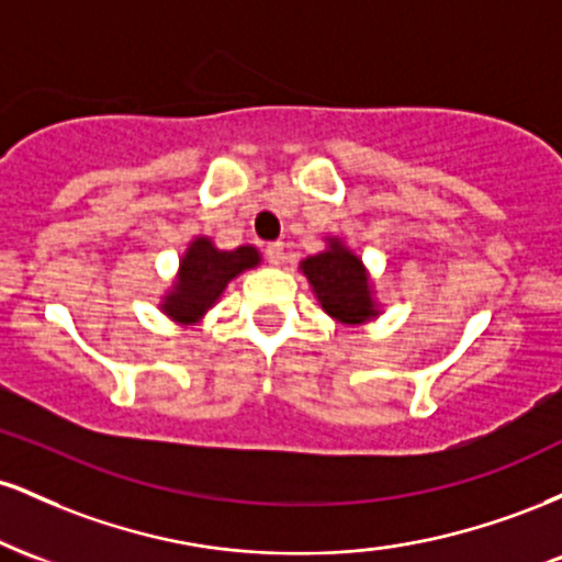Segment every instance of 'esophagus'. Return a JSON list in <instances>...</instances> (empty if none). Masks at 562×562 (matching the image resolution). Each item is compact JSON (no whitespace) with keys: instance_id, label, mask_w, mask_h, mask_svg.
<instances>
[{"instance_id":"34e87169","label":"esophagus","mask_w":562,"mask_h":562,"mask_svg":"<svg viewBox=\"0 0 562 562\" xmlns=\"http://www.w3.org/2000/svg\"><path fill=\"white\" fill-rule=\"evenodd\" d=\"M263 254H267L269 263H274V267H280V263L285 261V245H282V243H267V248H263Z\"/></svg>"}]
</instances>
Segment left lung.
Masks as SVG:
<instances>
[{"label": "left lung", "instance_id": "obj_1", "mask_svg": "<svg viewBox=\"0 0 562 562\" xmlns=\"http://www.w3.org/2000/svg\"><path fill=\"white\" fill-rule=\"evenodd\" d=\"M319 306L340 325H364L380 314L367 267L340 237H327V248L299 263Z\"/></svg>", "mask_w": 562, "mask_h": 562}]
</instances>
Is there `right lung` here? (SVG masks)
Listing matches in <instances>:
<instances>
[{"label":"right lung","mask_w":562,"mask_h":562,"mask_svg":"<svg viewBox=\"0 0 562 562\" xmlns=\"http://www.w3.org/2000/svg\"><path fill=\"white\" fill-rule=\"evenodd\" d=\"M259 263L261 254L254 245L222 250L211 237L198 235L179 259L177 277L160 301V312L177 325H198L209 314V308H214V303L222 299L224 288L237 274L248 272Z\"/></svg>","instance_id":"obj_1"}]
</instances>
